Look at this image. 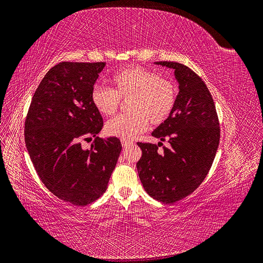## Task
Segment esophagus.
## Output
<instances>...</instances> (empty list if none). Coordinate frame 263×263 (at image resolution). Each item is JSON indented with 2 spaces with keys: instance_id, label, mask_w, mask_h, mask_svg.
Instances as JSON below:
<instances>
[{
  "instance_id": "1",
  "label": "esophagus",
  "mask_w": 263,
  "mask_h": 263,
  "mask_svg": "<svg viewBox=\"0 0 263 263\" xmlns=\"http://www.w3.org/2000/svg\"><path fill=\"white\" fill-rule=\"evenodd\" d=\"M121 143H122V146H123V147L131 146V145L133 144L132 142H130V141H126V140H121Z\"/></svg>"
}]
</instances>
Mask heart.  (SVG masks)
<instances>
[{
	"label": "heart",
	"instance_id": "1",
	"mask_svg": "<svg viewBox=\"0 0 263 263\" xmlns=\"http://www.w3.org/2000/svg\"><path fill=\"white\" fill-rule=\"evenodd\" d=\"M112 90L95 85L91 100L97 111L111 116L128 100L129 114L115 117L106 123V132L131 141L146 130L148 121L159 125L172 114L178 99V85L170 78L140 66H129L111 77Z\"/></svg>",
	"mask_w": 263,
	"mask_h": 263
}]
</instances>
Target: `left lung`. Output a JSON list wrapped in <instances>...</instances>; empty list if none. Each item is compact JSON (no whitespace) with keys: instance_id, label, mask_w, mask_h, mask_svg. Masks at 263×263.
Returning <instances> with one entry per match:
<instances>
[{"instance_id":"obj_1","label":"left lung","mask_w":263,"mask_h":263,"mask_svg":"<svg viewBox=\"0 0 263 263\" xmlns=\"http://www.w3.org/2000/svg\"><path fill=\"white\" fill-rule=\"evenodd\" d=\"M156 64L174 69L180 92L169 118L152 133L169 147L158 152L160 143L139 142L142 157L137 168L149 196L173 203L189 196L207 177L219 146L220 125L215 102L197 73L177 62Z\"/></svg>"}]
</instances>
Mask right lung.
<instances>
[{"instance_id":"obj_1","label":"right lung","mask_w":263,"mask_h":263,"mask_svg":"<svg viewBox=\"0 0 263 263\" xmlns=\"http://www.w3.org/2000/svg\"><path fill=\"white\" fill-rule=\"evenodd\" d=\"M105 63L62 62L35 90L25 121V142L39 178L58 198L86 206L108 185L120 140L101 139L102 115L91 92ZM95 140L83 150L81 141Z\"/></svg>"}]
</instances>
